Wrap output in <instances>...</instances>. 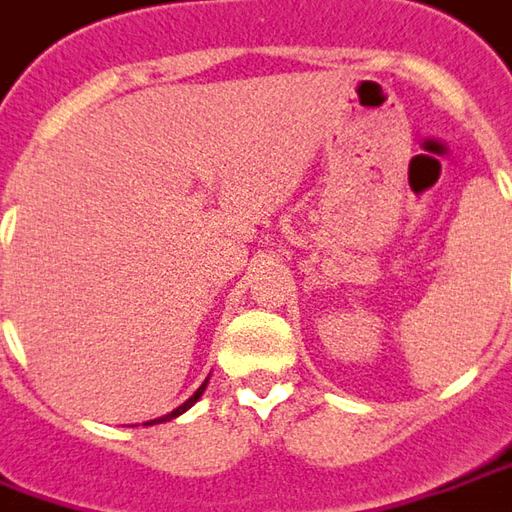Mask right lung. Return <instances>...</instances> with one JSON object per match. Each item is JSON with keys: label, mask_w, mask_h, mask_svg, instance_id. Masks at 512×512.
Returning a JSON list of instances; mask_svg holds the SVG:
<instances>
[{"label": "right lung", "mask_w": 512, "mask_h": 512, "mask_svg": "<svg viewBox=\"0 0 512 512\" xmlns=\"http://www.w3.org/2000/svg\"><path fill=\"white\" fill-rule=\"evenodd\" d=\"M203 390H206V382L200 384V387H197V390H195V396H192V398H186V401H183V404H181V407H178V410H172V412H169V415H164V418H155V421H147V424H144V426H150V424H161V421H169V418H178V415H181V412L189 410V407H192V404H195L197 398L203 396Z\"/></svg>", "instance_id": "right-lung-1"}]
</instances>
